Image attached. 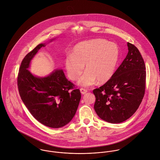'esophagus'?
<instances>
[{"mask_svg": "<svg viewBox=\"0 0 160 160\" xmlns=\"http://www.w3.org/2000/svg\"><path fill=\"white\" fill-rule=\"evenodd\" d=\"M80 92H81V93L82 94V95H85L86 93H87V90H85V89H84V88H80Z\"/></svg>", "mask_w": 160, "mask_h": 160, "instance_id": "1", "label": "esophagus"}]
</instances>
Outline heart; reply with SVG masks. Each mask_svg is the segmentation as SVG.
Here are the masks:
<instances>
[{
	"instance_id": "b5f03b06",
	"label": "heart",
	"mask_w": 160,
	"mask_h": 160,
	"mask_svg": "<svg viewBox=\"0 0 160 160\" xmlns=\"http://www.w3.org/2000/svg\"><path fill=\"white\" fill-rule=\"evenodd\" d=\"M118 58L119 49L115 43L96 39L77 44L71 56L66 57L64 65L68 78L76 81L85 65L87 70L78 84L81 87H89L98 80L99 83L109 80L114 73Z\"/></svg>"
}]
</instances>
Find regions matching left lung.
<instances>
[{"label":"left lung","instance_id":"1","mask_svg":"<svg viewBox=\"0 0 160 160\" xmlns=\"http://www.w3.org/2000/svg\"><path fill=\"white\" fill-rule=\"evenodd\" d=\"M127 56L112 78L93 92L96 97L94 109L103 121L122 122L138 108L145 94L146 72L138 49L128 42Z\"/></svg>","mask_w":160,"mask_h":160}]
</instances>
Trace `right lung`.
Segmentation results:
<instances>
[{
  "label": "right lung",
  "mask_w": 160,
  "mask_h": 160,
  "mask_svg": "<svg viewBox=\"0 0 160 160\" xmlns=\"http://www.w3.org/2000/svg\"><path fill=\"white\" fill-rule=\"evenodd\" d=\"M45 46L46 43L39 44L22 61L17 80L18 91L23 103L37 121L49 128H62L74 117L81 93L79 89H74L61 68L46 77H37L30 72L33 58Z\"/></svg>",
  "instance_id": "right-lung-1"
}]
</instances>
